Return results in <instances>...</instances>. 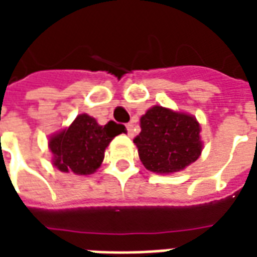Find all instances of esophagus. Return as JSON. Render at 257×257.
Listing matches in <instances>:
<instances>
[{
  "instance_id": "obj_1",
  "label": "esophagus",
  "mask_w": 257,
  "mask_h": 257,
  "mask_svg": "<svg viewBox=\"0 0 257 257\" xmlns=\"http://www.w3.org/2000/svg\"><path fill=\"white\" fill-rule=\"evenodd\" d=\"M126 131H128L129 136L132 138V136H134V123H132V122L126 123Z\"/></svg>"
}]
</instances>
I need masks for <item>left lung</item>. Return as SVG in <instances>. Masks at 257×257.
Masks as SVG:
<instances>
[{
  "mask_svg": "<svg viewBox=\"0 0 257 257\" xmlns=\"http://www.w3.org/2000/svg\"><path fill=\"white\" fill-rule=\"evenodd\" d=\"M140 128L134 143L151 172H179L201 156V128L191 115L154 106L140 118Z\"/></svg>",
  "mask_w": 257,
  "mask_h": 257,
  "instance_id": "obj_1",
  "label": "left lung"
}]
</instances>
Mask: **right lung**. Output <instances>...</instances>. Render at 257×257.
Segmentation results:
<instances>
[{"mask_svg": "<svg viewBox=\"0 0 257 257\" xmlns=\"http://www.w3.org/2000/svg\"><path fill=\"white\" fill-rule=\"evenodd\" d=\"M121 123L110 121L104 126L88 114H81L74 122L49 140L53 165L62 172L90 175L100 167L104 150L117 135L125 134Z\"/></svg>", "mask_w": 257, "mask_h": 257, "instance_id": "add662e5", "label": "right lung"}]
</instances>
